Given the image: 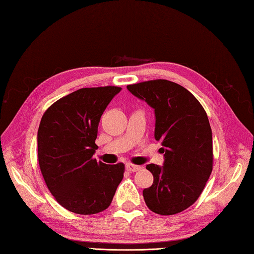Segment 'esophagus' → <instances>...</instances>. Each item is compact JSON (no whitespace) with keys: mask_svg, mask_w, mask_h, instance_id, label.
Masks as SVG:
<instances>
[{"mask_svg":"<svg viewBox=\"0 0 254 254\" xmlns=\"http://www.w3.org/2000/svg\"><path fill=\"white\" fill-rule=\"evenodd\" d=\"M126 169L128 171H131V173H134V171H138L139 169H142V167L140 166H136V165H131V163H127L126 165Z\"/></svg>","mask_w":254,"mask_h":254,"instance_id":"1","label":"esophagus"}]
</instances>
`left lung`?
<instances>
[{
    "mask_svg": "<svg viewBox=\"0 0 254 254\" xmlns=\"http://www.w3.org/2000/svg\"><path fill=\"white\" fill-rule=\"evenodd\" d=\"M132 95L154 109V137L161 142L162 167L146 166L153 184L143 196L151 211L179 213L200 196L212 171V131L208 116L192 93L166 79L127 86Z\"/></svg>",
    "mask_w": 254,
    "mask_h": 254,
    "instance_id": "obj_1",
    "label": "left lung"
}]
</instances>
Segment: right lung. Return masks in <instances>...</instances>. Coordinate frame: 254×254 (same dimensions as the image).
Instances as JSON below:
<instances>
[{
    "label": "right lung",
    "instance_id": "add662e5",
    "mask_svg": "<svg viewBox=\"0 0 254 254\" xmlns=\"http://www.w3.org/2000/svg\"><path fill=\"white\" fill-rule=\"evenodd\" d=\"M122 87L80 88L44 112L37 132L38 163L51 194L69 211L94 214L111 204L125 165L93 158L101 116Z\"/></svg>",
    "mask_w": 254,
    "mask_h": 254
}]
</instances>
